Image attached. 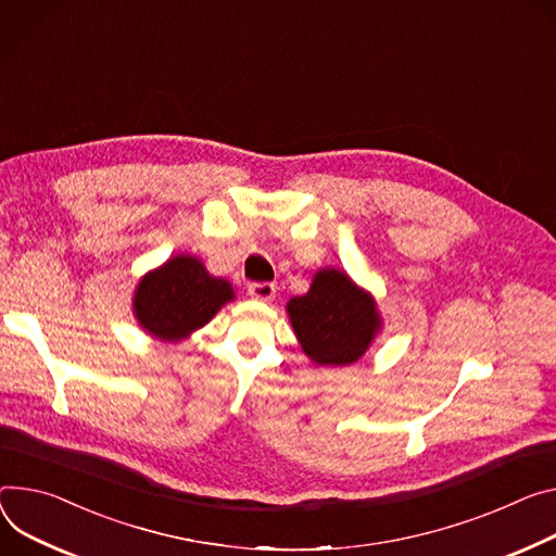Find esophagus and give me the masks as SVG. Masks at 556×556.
<instances>
[{"mask_svg": "<svg viewBox=\"0 0 556 556\" xmlns=\"http://www.w3.org/2000/svg\"><path fill=\"white\" fill-rule=\"evenodd\" d=\"M275 292H277V286L270 281H260V283L248 286V294L257 301H273Z\"/></svg>", "mask_w": 556, "mask_h": 556, "instance_id": "obj_1", "label": "esophagus"}]
</instances>
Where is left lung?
Here are the masks:
<instances>
[{
  "label": "left lung",
  "mask_w": 556,
  "mask_h": 556,
  "mask_svg": "<svg viewBox=\"0 0 556 556\" xmlns=\"http://www.w3.org/2000/svg\"><path fill=\"white\" fill-rule=\"evenodd\" d=\"M286 313L301 350L317 366L359 362L383 328L375 296L339 268L317 270L311 290L292 296Z\"/></svg>",
  "instance_id": "1"
}]
</instances>
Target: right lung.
<instances>
[{
  "mask_svg": "<svg viewBox=\"0 0 556 556\" xmlns=\"http://www.w3.org/2000/svg\"><path fill=\"white\" fill-rule=\"evenodd\" d=\"M232 299V283L213 277L199 257L175 255L139 279L132 315L150 337L181 341L204 328Z\"/></svg>",
  "mask_w": 556,
  "mask_h": 556,
  "instance_id": "right-lung-1",
  "label": "right lung"
}]
</instances>
